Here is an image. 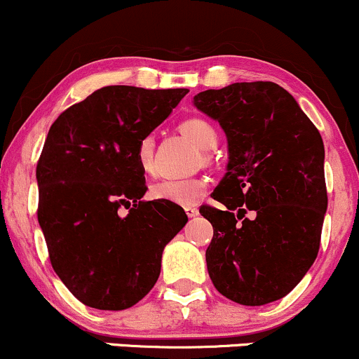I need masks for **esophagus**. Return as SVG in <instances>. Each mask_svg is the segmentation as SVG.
I'll return each mask as SVG.
<instances>
[{"instance_id":"esophagus-1","label":"esophagus","mask_w":359,"mask_h":359,"mask_svg":"<svg viewBox=\"0 0 359 359\" xmlns=\"http://www.w3.org/2000/svg\"><path fill=\"white\" fill-rule=\"evenodd\" d=\"M187 215L190 217V219H193V217L198 215V208H195V207H188V208H187Z\"/></svg>"}]
</instances>
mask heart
<instances>
[{"label":"heart","mask_w":359,"mask_h":359,"mask_svg":"<svg viewBox=\"0 0 359 359\" xmlns=\"http://www.w3.org/2000/svg\"><path fill=\"white\" fill-rule=\"evenodd\" d=\"M181 134H184L195 146L203 151H210L217 146V130L210 122L203 118H188L180 123ZM154 135L147 134L140 137L135 146V163L144 175H154ZM208 183L203 178L190 180H163L151 187V196L154 200L168 201V203L191 207L203 198Z\"/></svg>","instance_id":"b5f03b06"}]
</instances>
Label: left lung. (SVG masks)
Segmentation results:
<instances>
[{"instance_id":"1","label":"left lung","mask_w":359,"mask_h":359,"mask_svg":"<svg viewBox=\"0 0 359 359\" xmlns=\"http://www.w3.org/2000/svg\"><path fill=\"white\" fill-rule=\"evenodd\" d=\"M193 104L227 135V172L205 207L212 224L207 269L213 287L241 305L288 295L316 261L327 210L324 142L276 83H233Z\"/></svg>"}]
</instances>
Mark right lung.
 Here are the masks:
<instances>
[{
  "mask_svg": "<svg viewBox=\"0 0 359 359\" xmlns=\"http://www.w3.org/2000/svg\"><path fill=\"white\" fill-rule=\"evenodd\" d=\"M188 90L104 86L52 123L37 163L39 224L50 264L84 305L123 310L151 292L166 244L188 217L144 201L135 146ZM127 208V214H120Z\"/></svg>",
  "mask_w": 359,
  "mask_h": 359,
  "instance_id": "1",
  "label": "right lung"
}]
</instances>
